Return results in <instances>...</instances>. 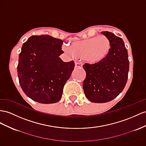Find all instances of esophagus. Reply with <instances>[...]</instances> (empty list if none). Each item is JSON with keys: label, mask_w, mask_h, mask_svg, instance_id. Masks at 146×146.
Segmentation results:
<instances>
[{"label": "esophagus", "mask_w": 146, "mask_h": 146, "mask_svg": "<svg viewBox=\"0 0 146 146\" xmlns=\"http://www.w3.org/2000/svg\"><path fill=\"white\" fill-rule=\"evenodd\" d=\"M75 67L76 68H82V67H83V65H82L81 63L76 62L75 63Z\"/></svg>", "instance_id": "obj_1"}]
</instances>
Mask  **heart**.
<instances>
[{
	"instance_id": "1",
	"label": "heart",
	"mask_w": 146,
	"mask_h": 146,
	"mask_svg": "<svg viewBox=\"0 0 146 146\" xmlns=\"http://www.w3.org/2000/svg\"><path fill=\"white\" fill-rule=\"evenodd\" d=\"M111 45L109 39L105 36L90 37L74 41L70 47H64L63 50L68 55L85 62L95 64L105 59L109 54Z\"/></svg>"
}]
</instances>
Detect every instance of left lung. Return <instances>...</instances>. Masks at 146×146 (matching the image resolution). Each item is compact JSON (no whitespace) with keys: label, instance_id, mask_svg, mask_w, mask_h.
Returning a JSON list of instances; mask_svg holds the SVG:
<instances>
[{"label":"left lung","instance_id":"8db88e82","mask_svg":"<svg viewBox=\"0 0 146 146\" xmlns=\"http://www.w3.org/2000/svg\"><path fill=\"white\" fill-rule=\"evenodd\" d=\"M101 33L110 42L109 54L99 63L83 65L86 73L83 84L84 94L95 103H105L117 98L125 88L129 72L128 51L123 39L109 31Z\"/></svg>","mask_w":146,"mask_h":146}]
</instances>
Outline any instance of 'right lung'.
Returning a JSON list of instances; mask_svg holds the SVG:
<instances>
[{"label": "right lung", "mask_w": 146, "mask_h": 146, "mask_svg": "<svg viewBox=\"0 0 146 146\" xmlns=\"http://www.w3.org/2000/svg\"><path fill=\"white\" fill-rule=\"evenodd\" d=\"M63 41L49 35L32 36L21 47L17 66L22 90L29 98L41 104L60 100L63 89L74 70L73 61L64 62Z\"/></svg>", "instance_id": "obj_1"}]
</instances>
